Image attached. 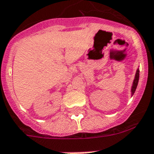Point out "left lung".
Segmentation results:
<instances>
[{"mask_svg": "<svg viewBox=\"0 0 154 154\" xmlns=\"http://www.w3.org/2000/svg\"><path fill=\"white\" fill-rule=\"evenodd\" d=\"M139 77H140V70L137 69L136 71V73H135V80L133 82V85H132L131 87V94L133 95L134 93H135V90H136V87H137L138 82H139Z\"/></svg>", "mask_w": 154, "mask_h": 154, "instance_id": "obj_1", "label": "left lung"}]
</instances>
